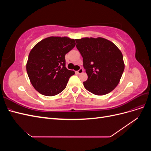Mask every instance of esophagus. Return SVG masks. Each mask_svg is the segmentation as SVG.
I'll list each match as a JSON object with an SVG mask.
<instances>
[{"instance_id":"esophagus-1","label":"esophagus","mask_w":151,"mask_h":151,"mask_svg":"<svg viewBox=\"0 0 151 151\" xmlns=\"http://www.w3.org/2000/svg\"><path fill=\"white\" fill-rule=\"evenodd\" d=\"M83 71H84V70H83V68H81L79 70L77 71V74H82V73L83 72Z\"/></svg>"}]
</instances>
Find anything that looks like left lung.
<instances>
[{
    "label": "left lung",
    "instance_id": "1",
    "mask_svg": "<svg viewBox=\"0 0 151 151\" xmlns=\"http://www.w3.org/2000/svg\"><path fill=\"white\" fill-rule=\"evenodd\" d=\"M76 42L88 77L83 83L84 88L95 95L110 93L119 83L125 68L119 48L101 37H86L76 39Z\"/></svg>",
    "mask_w": 151,
    "mask_h": 151
}]
</instances>
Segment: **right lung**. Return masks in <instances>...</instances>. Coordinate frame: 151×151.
Masks as SVG:
<instances>
[{
  "label": "right lung",
  "mask_w": 151,
  "mask_h": 151,
  "mask_svg": "<svg viewBox=\"0 0 151 151\" xmlns=\"http://www.w3.org/2000/svg\"><path fill=\"white\" fill-rule=\"evenodd\" d=\"M74 39L67 36H50L31 49L26 71L31 84L38 93L53 96L66 88L75 72L65 67V55L75 47Z\"/></svg>",
  "instance_id": "right-lung-1"
}]
</instances>
